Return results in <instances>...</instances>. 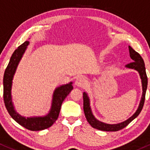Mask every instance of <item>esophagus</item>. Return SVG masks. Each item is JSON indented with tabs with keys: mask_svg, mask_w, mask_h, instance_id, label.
<instances>
[{
	"mask_svg": "<svg viewBox=\"0 0 150 150\" xmlns=\"http://www.w3.org/2000/svg\"><path fill=\"white\" fill-rule=\"evenodd\" d=\"M87 84V80L83 76H80L76 79L75 81V85L78 87H84Z\"/></svg>",
	"mask_w": 150,
	"mask_h": 150,
	"instance_id": "esophagus-1",
	"label": "esophagus"
}]
</instances>
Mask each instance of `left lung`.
I'll return each instance as SVG.
<instances>
[{
	"label": "left lung",
	"instance_id": "left-lung-1",
	"mask_svg": "<svg viewBox=\"0 0 150 150\" xmlns=\"http://www.w3.org/2000/svg\"><path fill=\"white\" fill-rule=\"evenodd\" d=\"M129 55L131 59L133 60V62L129 63L127 64L125 67L128 69H134L139 72L140 78L142 80V96L141 101H140L139 107L137 110L136 111L134 114L131 117L127 120L123 122H121L119 124H115V125H109V124H106L104 122H101L100 121L97 120L93 115L92 112H91V107H90V101L87 94L86 92L83 93V112H84L85 117H86V120L89 123L91 127L95 129H97L101 131L106 132H117L119 130L122 129L123 128L126 127L132 121L134 120L142 109L143 106H144V100H145V94L147 88V76L146 74V69L144 67V62L142 56L138 54L137 51H135L130 46H129Z\"/></svg>",
	"mask_w": 150,
	"mask_h": 150
}]
</instances>
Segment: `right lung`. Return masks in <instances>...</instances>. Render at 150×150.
<instances>
[{
    "label": "right lung",
    "mask_w": 150,
    "mask_h": 150,
    "mask_svg": "<svg viewBox=\"0 0 150 150\" xmlns=\"http://www.w3.org/2000/svg\"><path fill=\"white\" fill-rule=\"evenodd\" d=\"M29 41H26L15 50L11 56L10 62L8 64L4 76V99L5 106L11 117L17 123L30 131H40L52 126L59 115L61 107L65 98L69 94L72 89V82L67 84L62 85L55 89L53 94L52 103L49 112L43 117H22L16 112L11 97V88L13 79L16 71L17 67L25 53Z\"/></svg>",
    "instance_id": "1"
}]
</instances>
